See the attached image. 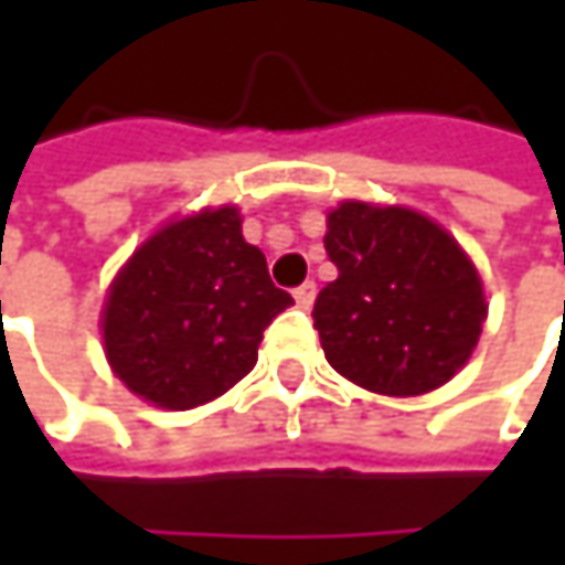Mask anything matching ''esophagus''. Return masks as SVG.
Returning a JSON list of instances; mask_svg holds the SVG:
<instances>
[{"label":"esophagus","mask_w":565,"mask_h":565,"mask_svg":"<svg viewBox=\"0 0 565 565\" xmlns=\"http://www.w3.org/2000/svg\"><path fill=\"white\" fill-rule=\"evenodd\" d=\"M313 297H317V284L313 281H303L297 290H294V300H297V307H313Z\"/></svg>","instance_id":"34e87169"}]
</instances>
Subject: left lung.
<instances>
[{"label":"left lung","mask_w":565,"mask_h":565,"mask_svg":"<svg viewBox=\"0 0 565 565\" xmlns=\"http://www.w3.org/2000/svg\"><path fill=\"white\" fill-rule=\"evenodd\" d=\"M337 265L313 303L327 363L380 395L445 386L475 353L488 303L461 245L422 212L340 202L327 215Z\"/></svg>","instance_id":"obj_1"}]
</instances>
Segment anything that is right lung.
<instances>
[{
  "label": "right lung",
  "mask_w": 565,
  "mask_h": 565,
  "mask_svg": "<svg viewBox=\"0 0 565 565\" xmlns=\"http://www.w3.org/2000/svg\"><path fill=\"white\" fill-rule=\"evenodd\" d=\"M235 205L167 222L120 268L104 300V353L117 380L160 408H195L258 363L265 327L290 307Z\"/></svg>",
  "instance_id": "obj_1"
}]
</instances>
